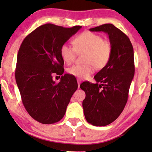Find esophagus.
I'll return each instance as SVG.
<instances>
[{"mask_svg": "<svg viewBox=\"0 0 152 152\" xmlns=\"http://www.w3.org/2000/svg\"><path fill=\"white\" fill-rule=\"evenodd\" d=\"M77 83H78V88H79L80 84H81V80L77 79Z\"/></svg>", "mask_w": 152, "mask_h": 152, "instance_id": "1", "label": "esophagus"}]
</instances>
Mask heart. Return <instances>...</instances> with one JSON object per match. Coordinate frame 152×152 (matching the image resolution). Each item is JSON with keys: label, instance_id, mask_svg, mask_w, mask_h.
<instances>
[{"label": "heart", "instance_id": "b5f03b06", "mask_svg": "<svg viewBox=\"0 0 152 152\" xmlns=\"http://www.w3.org/2000/svg\"><path fill=\"white\" fill-rule=\"evenodd\" d=\"M74 47L68 44L62 45L60 48L61 56L64 62L71 64L77 53H85L83 65H74L68 72L79 78H87L94 73V67L102 69L107 65L111 53L112 46L110 41L103 39L100 35L90 31H84L78 35L72 41Z\"/></svg>", "mask_w": 152, "mask_h": 152}]
</instances>
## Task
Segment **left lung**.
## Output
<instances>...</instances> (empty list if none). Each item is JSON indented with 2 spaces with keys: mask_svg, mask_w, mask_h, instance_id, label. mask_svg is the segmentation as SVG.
Masks as SVG:
<instances>
[{
  "mask_svg": "<svg viewBox=\"0 0 152 152\" xmlns=\"http://www.w3.org/2000/svg\"><path fill=\"white\" fill-rule=\"evenodd\" d=\"M89 31L106 33L112 46L109 63L94 76L96 83L85 81L80 85L86 94L82 106L86 121L104 126L115 121L126 106L135 70L134 49L128 36L113 24Z\"/></svg>",
  "mask_w": 152,
  "mask_h": 152,
  "instance_id": "8db88e82",
  "label": "left lung"
}]
</instances>
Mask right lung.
<instances>
[{
    "label": "right lung",
    "mask_w": 152,
    "mask_h": 152,
    "mask_svg": "<svg viewBox=\"0 0 152 152\" xmlns=\"http://www.w3.org/2000/svg\"><path fill=\"white\" fill-rule=\"evenodd\" d=\"M81 28L44 24L28 35L19 48L15 76L23 104L31 117L43 124L64 117L78 88L71 75L64 74L59 83L53 75L64 74L60 48Z\"/></svg>",
    "instance_id": "obj_1"
}]
</instances>
